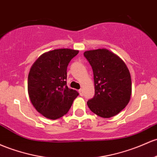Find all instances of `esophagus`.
I'll list each match as a JSON object with an SVG mask.
<instances>
[{"mask_svg": "<svg viewBox=\"0 0 157 157\" xmlns=\"http://www.w3.org/2000/svg\"><path fill=\"white\" fill-rule=\"evenodd\" d=\"M79 92H80V95H83V89H80V90H79Z\"/></svg>", "mask_w": 157, "mask_h": 157, "instance_id": "34e87169", "label": "esophagus"}]
</instances>
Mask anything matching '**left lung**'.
Returning <instances> with one entry per match:
<instances>
[{"label":"left lung","instance_id":"left-lung-1","mask_svg":"<svg viewBox=\"0 0 157 157\" xmlns=\"http://www.w3.org/2000/svg\"><path fill=\"white\" fill-rule=\"evenodd\" d=\"M83 55L94 75V96L87 101L88 106L102 118L115 116L124 109L131 96V77L127 65L106 49L88 51Z\"/></svg>","mask_w":157,"mask_h":157}]
</instances>
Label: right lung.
Returning a JSON list of instances; mask_svg holds the SVG:
<instances>
[{
	"label": "right lung",
	"instance_id": "obj_1",
	"mask_svg": "<svg viewBox=\"0 0 157 157\" xmlns=\"http://www.w3.org/2000/svg\"><path fill=\"white\" fill-rule=\"evenodd\" d=\"M78 51L56 49L44 53L31 67L28 75L29 97L40 114L57 119L66 114L79 95L67 86V67Z\"/></svg>",
	"mask_w": 157,
	"mask_h": 157
}]
</instances>
